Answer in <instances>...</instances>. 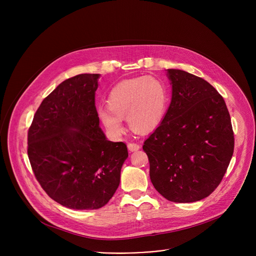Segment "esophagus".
Returning <instances> with one entry per match:
<instances>
[{"mask_svg":"<svg viewBox=\"0 0 256 256\" xmlns=\"http://www.w3.org/2000/svg\"><path fill=\"white\" fill-rule=\"evenodd\" d=\"M128 148L130 152H136V150H140V145L137 144V143H134V142H130L128 144Z\"/></svg>","mask_w":256,"mask_h":256,"instance_id":"34e87169","label":"esophagus"}]
</instances>
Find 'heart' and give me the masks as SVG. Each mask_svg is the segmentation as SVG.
I'll list each match as a JSON object with an SVG mask.
<instances>
[{"instance_id":"heart-1","label":"heart","mask_w":256,"mask_h":256,"mask_svg":"<svg viewBox=\"0 0 256 256\" xmlns=\"http://www.w3.org/2000/svg\"><path fill=\"white\" fill-rule=\"evenodd\" d=\"M168 91L162 80L154 76H140L118 83L109 93V109L100 108L98 119L108 134L119 138L124 132L122 118L126 117L132 130L148 132L165 116Z\"/></svg>"}]
</instances>
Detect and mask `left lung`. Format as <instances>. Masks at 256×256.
I'll return each mask as SVG.
<instances>
[{
  "label": "left lung",
  "instance_id": "obj_1",
  "mask_svg": "<svg viewBox=\"0 0 256 256\" xmlns=\"http://www.w3.org/2000/svg\"><path fill=\"white\" fill-rule=\"evenodd\" d=\"M171 102L162 122L147 138L156 190L172 202H195L221 182L234 148L230 112L219 92L206 80L167 70Z\"/></svg>",
  "mask_w": 256,
  "mask_h": 256
}]
</instances>
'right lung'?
<instances>
[{
    "mask_svg": "<svg viewBox=\"0 0 256 256\" xmlns=\"http://www.w3.org/2000/svg\"><path fill=\"white\" fill-rule=\"evenodd\" d=\"M98 74L65 80L37 109L28 132L35 178L56 202L98 210L113 197L128 156L124 142L106 140L96 108Z\"/></svg>",
    "mask_w": 256,
    "mask_h": 256,
    "instance_id": "obj_1",
    "label": "right lung"
}]
</instances>
